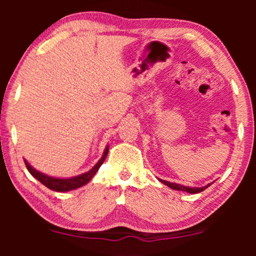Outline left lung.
I'll return each instance as SVG.
<instances>
[{
	"mask_svg": "<svg viewBox=\"0 0 256 256\" xmlns=\"http://www.w3.org/2000/svg\"><path fill=\"white\" fill-rule=\"evenodd\" d=\"M160 183H163L164 185H166V186H169L170 188H172V190H177V191H185V192H188V194H199V192L204 191L205 188H208L210 185L212 183H210L208 185H205V186L202 188H190V186H184V185H180V184H176V183H170V182H166L164 180H160Z\"/></svg>",
	"mask_w": 256,
	"mask_h": 256,
	"instance_id": "left-lung-1",
	"label": "left lung"
}]
</instances>
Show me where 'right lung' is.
<instances>
[{
	"instance_id": "obj_1",
	"label": "right lung",
	"mask_w": 256,
	"mask_h": 256,
	"mask_svg": "<svg viewBox=\"0 0 256 256\" xmlns=\"http://www.w3.org/2000/svg\"><path fill=\"white\" fill-rule=\"evenodd\" d=\"M108 150H110V146H107L106 149H104V152L102 157H101V158L99 160V162H98L90 171H87V172H85V174H79V176L71 177V178H56V177L48 176V174L40 172V171L34 169V168L31 166L26 160H24V163H26L28 171H29V172L32 174V176L36 178L37 180H40L42 184H44L45 186L50 188V190H54L57 192H66V191L74 190V188H82V186H84V185H86L87 183H88V182L93 178L94 174H96V171L99 170V168L101 166V164L104 163V160H106Z\"/></svg>"
}]
</instances>
